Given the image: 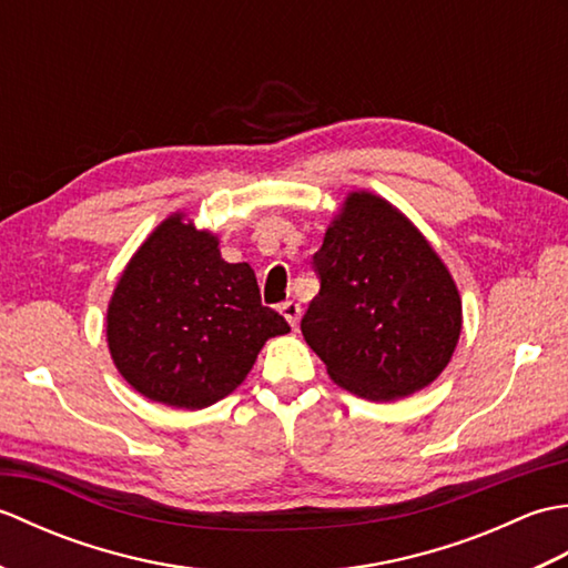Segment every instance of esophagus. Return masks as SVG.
Masks as SVG:
<instances>
[{"mask_svg": "<svg viewBox=\"0 0 568 568\" xmlns=\"http://www.w3.org/2000/svg\"><path fill=\"white\" fill-rule=\"evenodd\" d=\"M281 315L287 320V324H291V327H297V322H300V305L293 303V300H287V303L281 305Z\"/></svg>", "mask_w": 568, "mask_h": 568, "instance_id": "obj_1", "label": "esophagus"}]
</instances>
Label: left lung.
<instances>
[{"label": "left lung", "instance_id": "1", "mask_svg": "<svg viewBox=\"0 0 568 568\" xmlns=\"http://www.w3.org/2000/svg\"><path fill=\"white\" fill-rule=\"evenodd\" d=\"M320 293L300 329L332 381L397 400L449 364L462 297L442 258L393 204L352 192L312 256Z\"/></svg>", "mask_w": 568, "mask_h": 568}]
</instances>
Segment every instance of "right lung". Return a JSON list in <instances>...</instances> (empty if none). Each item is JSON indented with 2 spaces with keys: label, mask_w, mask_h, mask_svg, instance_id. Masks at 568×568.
Instances as JSON below:
<instances>
[{
  "label": "right lung",
  "mask_w": 568,
  "mask_h": 568,
  "mask_svg": "<svg viewBox=\"0 0 568 568\" xmlns=\"http://www.w3.org/2000/svg\"><path fill=\"white\" fill-rule=\"evenodd\" d=\"M216 236L183 214L143 241L106 310L119 373L149 400L200 409L246 378L271 336L291 332L261 305L248 263H226Z\"/></svg>",
  "instance_id": "add662e5"
}]
</instances>
